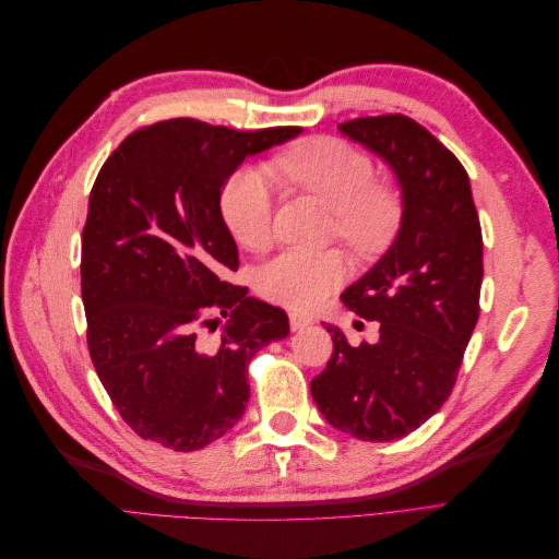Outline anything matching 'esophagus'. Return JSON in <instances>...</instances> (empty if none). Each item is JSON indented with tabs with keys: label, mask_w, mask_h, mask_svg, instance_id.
Wrapping results in <instances>:
<instances>
[{
	"label": "esophagus",
	"mask_w": 559,
	"mask_h": 559,
	"mask_svg": "<svg viewBox=\"0 0 559 559\" xmlns=\"http://www.w3.org/2000/svg\"><path fill=\"white\" fill-rule=\"evenodd\" d=\"M312 321H314V319H312L310 314H306V312H289V324H292L294 331H300V329L310 326Z\"/></svg>",
	"instance_id": "1"
}]
</instances>
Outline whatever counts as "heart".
I'll list each match as a JSON object with an SVG mask.
<instances>
[{
  "label": "heart",
  "instance_id": "heart-1",
  "mask_svg": "<svg viewBox=\"0 0 559 559\" xmlns=\"http://www.w3.org/2000/svg\"><path fill=\"white\" fill-rule=\"evenodd\" d=\"M270 178L261 167L233 175L222 193V214L233 238L259 251L273 240L275 181L294 183L333 210L335 233L354 249H378L399 222V198L376 181L368 154L337 138H312L284 151L270 163ZM347 275L337 251L286 249L267 261L259 275L265 298L289 308H312Z\"/></svg>",
  "mask_w": 559,
  "mask_h": 559
}]
</instances>
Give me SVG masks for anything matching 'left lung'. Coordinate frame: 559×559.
Returning a JSON list of instances; mask_svg holds the SVG:
<instances>
[{
  "label": "left lung",
  "mask_w": 559,
  "mask_h": 559,
  "mask_svg": "<svg viewBox=\"0 0 559 559\" xmlns=\"http://www.w3.org/2000/svg\"><path fill=\"white\" fill-rule=\"evenodd\" d=\"M337 130L392 167L403 212L392 247L341 296L380 321V341L352 347L324 324L333 354L310 389L331 427L384 443L425 425L452 392L480 314L483 235L466 170L427 128L386 114Z\"/></svg>",
  "instance_id": "left-lung-1"
}]
</instances>
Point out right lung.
<instances>
[{
    "label": "right lung",
    "instance_id": "right-lung-1",
    "mask_svg": "<svg viewBox=\"0 0 559 559\" xmlns=\"http://www.w3.org/2000/svg\"><path fill=\"white\" fill-rule=\"evenodd\" d=\"M298 134L170 118L132 132L99 170L81 238L88 349L144 441L193 452L222 438L245 415L251 357L289 335L282 308L226 280L238 245L222 191L247 156ZM214 313L229 317L218 342L204 335Z\"/></svg>",
    "mask_w": 559,
    "mask_h": 559
}]
</instances>
